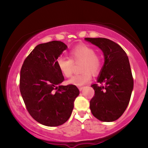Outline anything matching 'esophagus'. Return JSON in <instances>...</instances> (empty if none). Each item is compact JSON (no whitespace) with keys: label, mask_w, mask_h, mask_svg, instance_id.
<instances>
[{"label":"esophagus","mask_w":148,"mask_h":148,"mask_svg":"<svg viewBox=\"0 0 148 148\" xmlns=\"http://www.w3.org/2000/svg\"><path fill=\"white\" fill-rule=\"evenodd\" d=\"M84 86H79V89L80 91L83 90V89H84Z\"/></svg>","instance_id":"obj_1"}]
</instances>
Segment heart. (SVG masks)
<instances>
[{
  "instance_id": "b5f03b06",
  "label": "heart",
  "mask_w": 148,
  "mask_h": 148,
  "mask_svg": "<svg viewBox=\"0 0 148 148\" xmlns=\"http://www.w3.org/2000/svg\"><path fill=\"white\" fill-rule=\"evenodd\" d=\"M81 62V74L73 76L68 81L69 84L81 86L87 84L91 79V73L97 74L101 67V60L92 47L86 45L76 46L69 52V58L60 57L57 59L56 65L62 74L68 78L72 76L74 63Z\"/></svg>"
}]
</instances>
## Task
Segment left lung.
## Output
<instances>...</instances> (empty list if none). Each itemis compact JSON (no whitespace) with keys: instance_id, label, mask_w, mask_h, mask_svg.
Returning <instances> with one entry per match:
<instances>
[{"instance_id":"left-lung-1","label":"left lung","mask_w":148,"mask_h":148,"mask_svg":"<svg viewBox=\"0 0 148 148\" xmlns=\"http://www.w3.org/2000/svg\"><path fill=\"white\" fill-rule=\"evenodd\" d=\"M102 51L104 64L97 83L92 85L95 95L90 101L92 115L102 122H113L126 110L134 88L128 56L118 44L106 38H85Z\"/></svg>"}]
</instances>
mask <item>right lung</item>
I'll list each match as a JSON object with an SVG mask.
<instances>
[{"label": "right lung", "instance_id": "obj_1", "mask_svg": "<svg viewBox=\"0 0 148 148\" xmlns=\"http://www.w3.org/2000/svg\"><path fill=\"white\" fill-rule=\"evenodd\" d=\"M67 48L60 41L38 45L25 59L20 72V92L27 111L45 126L67 122L79 95L74 85H60L64 79L56 60Z\"/></svg>", "mask_w": 148, "mask_h": 148}]
</instances>
